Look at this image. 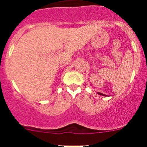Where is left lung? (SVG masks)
<instances>
[{"label": "left lung", "instance_id": "1", "mask_svg": "<svg viewBox=\"0 0 147 147\" xmlns=\"http://www.w3.org/2000/svg\"><path fill=\"white\" fill-rule=\"evenodd\" d=\"M97 93H98V95H101V96H107V95L103 94V93H99V92H97Z\"/></svg>", "mask_w": 147, "mask_h": 147}]
</instances>
